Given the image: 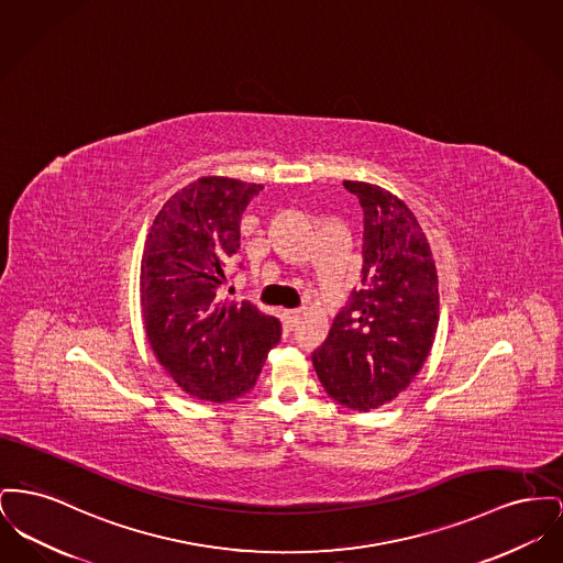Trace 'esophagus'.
<instances>
[{"instance_id": "obj_1", "label": "esophagus", "mask_w": 563, "mask_h": 563, "mask_svg": "<svg viewBox=\"0 0 563 563\" xmlns=\"http://www.w3.org/2000/svg\"><path fill=\"white\" fill-rule=\"evenodd\" d=\"M283 317H285V321H287L289 328H296L299 323V319H301V312H299V310H285Z\"/></svg>"}]
</instances>
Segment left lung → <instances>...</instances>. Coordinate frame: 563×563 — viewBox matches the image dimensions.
<instances>
[{
    "label": "left lung",
    "instance_id": "left-lung-1",
    "mask_svg": "<svg viewBox=\"0 0 563 563\" xmlns=\"http://www.w3.org/2000/svg\"><path fill=\"white\" fill-rule=\"evenodd\" d=\"M364 208L362 285L331 323L312 364L328 396L353 410H372L419 374L440 319L438 274L428 238L394 194L344 180Z\"/></svg>",
    "mask_w": 563,
    "mask_h": 563
}]
</instances>
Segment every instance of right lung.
<instances>
[{
	"mask_svg": "<svg viewBox=\"0 0 563 563\" xmlns=\"http://www.w3.org/2000/svg\"><path fill=\"white\" fill-rule=\"evenodd\" d=\"M264 187L199 178L167 199L140 265L148 342L189 396L230 401L246 394L280 338V321L251 301L219 298L240 249V221ZM242 267V265H240Z\"/></svg>",
	"mask_w": 563,
	"mask_h": 563,
	"instance_id": "obj_1",
	"label": "right lung"
}]
</instances>
